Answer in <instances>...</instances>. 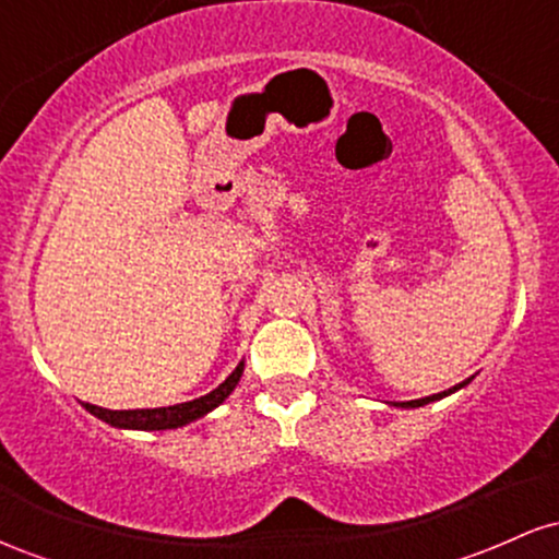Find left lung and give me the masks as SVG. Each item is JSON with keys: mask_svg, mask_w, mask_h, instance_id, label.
<instances>
[{"mask_svg": "<svg viewBox=\"0 0 559 559\" xmlns=\"http://www.w3.org/2000/svg\"><path fill=\"white\" fill-rule=\"evenodd\" d=\"M467 383H471V378H467V381H463V383H457V386H452V389L441 391V394H433V396H423V400H413V402H391V407H404V409H413V407H423V404H431V402H439V400H444V396H449V394H454V391L465 389V386H467Z\"/></svg>", "mask_w": 559, "mask_h": 559, "instance_id": "obj_1", "label": "left lung"}]
</instances>
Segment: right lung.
Masks as SVG:
<instances>
[{
  "mask_svg": "<svg viewBox=\"0 0 559 559\" xmlns=\"http://www.w3.org/2000/svg\"><path fill=\"white\" fill-rule=\"evenodd\" d=\"M243 373V360L236 365V370L230 373L221 386L210 391V394L199 396V400L173 404V407H155V409H105L96 407V404H83L94 418L110 423L112 428H123V431H168V428H181L189 426L199 418H204L207 413H213L215 407H221L228 400L230 391L239 386Z\"/></svg>",
  "mask_w": 559,
  "mask_h": 559,
  "instance_id": "right-lung-1",
  "label": "right lung"
}]
</instances>
